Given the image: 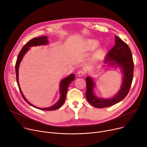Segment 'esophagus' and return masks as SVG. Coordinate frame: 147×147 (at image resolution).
I'll use <instances>...</instances> for the list:
<instances>
[{
    "mask_svg": "<svg viewBox=\"0 0 147 147\" xmlns=\"http://www.w3.org/2000/svg\"><path fill=\"white\" fill-rule=\"evenodd\" d=\"M85 74H86V72H85L83 70H80L78 72V73H77L78 76H80V77L84 76Z\"/></svg>",
    "mask_w": 147,
    "mask_h": 147,
    "instance_id": "34e87169",
    "label": "esophagus"
}]
</instances>
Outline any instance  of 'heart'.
<instances>
[{"mask_svg": "<svg viewBox=\"0 0 147 147\" xmlns=\"http://www.w3.org/2000/svg\"><path fill=\"white\" fill-rule=\"evenodd\" d=\"M98 45H99V42L97 40H91L89 44L90 48L91 49H94V48H96L98 46Z\"/></svg>", "mask_w": 147, "mask_h": 147, "instance_id": "b5f03b06", "label": "heart"}]
</instances>
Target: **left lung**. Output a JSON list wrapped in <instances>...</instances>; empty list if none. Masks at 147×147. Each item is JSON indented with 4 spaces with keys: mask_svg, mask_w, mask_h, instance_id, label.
I'll list each match as a JSON object with an SVG mask.
<instances>
[{
    "mask_svg": "<svg viewBox=\"0 0 147 147\" xmlns=\"http://www.w3.org/2000/svg\"><path fill=\"white\" fill-rule=\"evenodd\" d=\"M115 45L108 52L104 63L120 66L123 73V80L120 91L115 97L111 99L97 98L93 92L95 86L93 80L86 78L87 90L86 96L88 102L94 107L103 108L111 107L117 103L126 96L130 91L133 78L134 62L131 50L127 44L117 36H115Z\"/></svg>",
    "mask_w": 147,
    "mask_h": 147,
    "instance_id": "8db88e82",
    "label": "left lung"
}]
</instances>
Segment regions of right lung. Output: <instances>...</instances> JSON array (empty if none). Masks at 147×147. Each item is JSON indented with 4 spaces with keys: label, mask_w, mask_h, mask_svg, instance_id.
I'll return each mask as SVG.
<instances>
[{
    "label": "right lung",
    "mask_w": 147,
    "mask_h": 147,
    "mask_svg": "<svg viewBox=\"0 0 147 147\" xmlns=\"http://www.w3.org/2000/svg\"><path fill=\"white\" fill-rule=\"evenodd\" d=\"M47 36H39L37 38H34L31 39V40H30L22 48V50H21L19 52V54L18 55L17 59V61L16 63V66H15V69H16V80H17V82L18 84V87L19 88V90L20 91L21 94L22 95V97L23 98V99L25 100V101H26V102L27 103H28L29 105H30L31 106L37 108L38 109L40 110H42V111H55L56 110L59 108H60L62 105L64 103L65 101V99H66V94H67V88L69 86V84H70V82H71L72 81H73L75 78V76L74 74L70 75L69 76H68L67 77L64 78L63 80H62L60 83V97L59 100L54 105L49 107V108H39L38 107H35L33 105H32L31 103H30L24 97V96L23 95L22 91H21L20 86H19V82H18V66L20 65V61H22L23 56L25 55V53L27 52V51L29 49L30 47H34V46H38V45H46L48 43V40H47Z\"/></svg>",
    "instance_id": "add662e5"
}]
</instances>
